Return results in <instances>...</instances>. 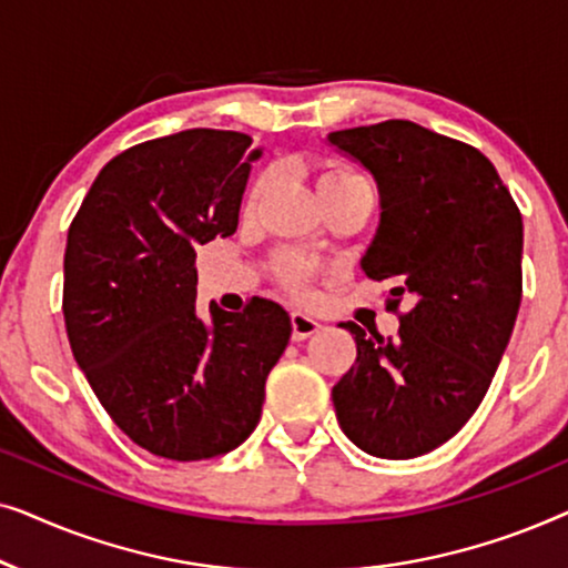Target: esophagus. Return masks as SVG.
<instances>
[{"instance_id": "obj_1", "label": "esophagus", "mask_w": 568, "mask_h": 568, "mask_svg": "<svg viewBox=\"0 0 568 568\" xmlns=\"http://www.w3.org/2000/svg\"><path fill=\"white\" fill-rule=\"evenodd\" d=\"M321 328H323V325L317 323L315 317H310L305 313H292V338L294 341H305Z\"/></svg>"}]
</instances>
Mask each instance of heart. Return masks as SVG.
Here are the masks:
<instances>
[{
    "instance_id": "heart-1",
    "label": "heart",
    "mask_w": 568,
    "mask_h": 568,
    "mask_svg": "<svg viewBox=\"0 0 568 568\" xmlns=\"http://www.w3.org/2000/svg\"><path fill=\"white\" fill-rule=\"evenodd\" d=\"M354 181H364V178L346 165H333L321 175V181H317V191H323L325 185H333V183H354ZM266 189H268V175H261L258 181L251 185V191H247V199H245L247 214L255 212V206H258V201L263 199ZM276 274H278V282H282L286 290H292L294 294H305L315 271L313 266H307V263H302L297 258H278Z\"/></svg>"
}]
</instances>
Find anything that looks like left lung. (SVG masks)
I'll return each mask as SVG.
<instances>
[{
	"label": "left lung",
	"instance_id": "obj_1",
	"mask_svg": "<svg viewBox=\"0 0 568 568\" xmlns=\"http://www.w3.org/2000/svg\"><path fill=\"white\" fill-rule=\"evenodd\" d=\"M379 189V227L364 274L390 282L395 338L356 341V362L333 385L341 429L356 447L408 460L445 445L476 414L499 367L523 300V214L476 146L414 121L333 131Z\"/></svg>",
	"mask_w": 568,
	"mask_h": 568
}]
</instances>
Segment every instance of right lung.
Here are the masks:
<instances>
[{
    "label": "right lung",
    "mask_w": 568,
    "mask_h": 568,
    "mask_svg": "<svg viewBox=\"0 0 568 568\" xmlns=\"http://www.w3.org/2000/svg\"><path fill=\"white\" fill-rule=\"evenodd\" d=\"M240 131L189 129L100 170L64 253L69 346L100 406L146 453L191 463L251 437L292 321L253 297L196 310V247L237 230L251 162Z\"/></svg>",
    "instance_id": "obj_1"
}]
</instances>
